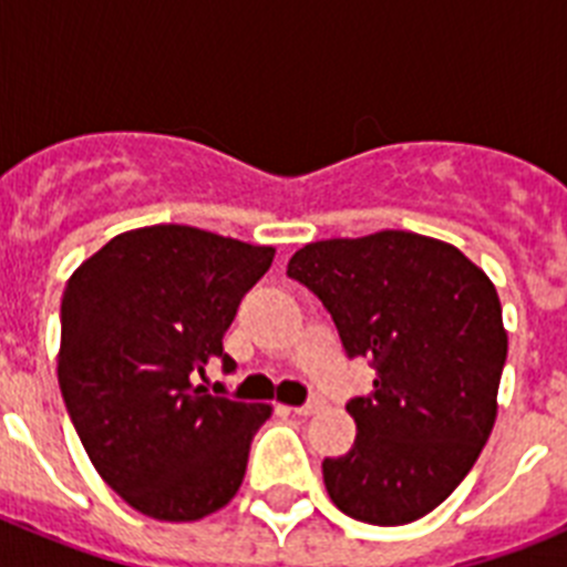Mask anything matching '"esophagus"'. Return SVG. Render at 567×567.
I'll use <instances>...</instances> for the list:
<instances>
[{
    "mask_svg": "<svg viewBox=\"0 0 567 567\" xmlns=\"http://www.w3.org/2000/svg\"><path fill=\"white\" fill-rule=\"evenodd\" d=\"M320 409H323V398H318V394H315L309 403L298 405V409H295V414H300V417H312V414H318Z\"/></svg>",
    "mask_w": 567,
    "mask_h": 567,
    "instance_id": "1",
    "label": "esophagus"
}]
</instances>
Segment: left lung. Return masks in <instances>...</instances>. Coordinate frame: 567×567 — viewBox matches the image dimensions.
<instances>
[{
    "label": "left lung",
    "instance_id": "1",
    "mask_svg": "<svg viewBox=\"0 0 567 567\" xmlns=\"http://www.w3.org/2000/svg\"><path fill=\"white\" fill-rule=\"evenodd\" d=\"M287 275L323 300L349 358L374 365V392L346 405L354 445L323 460L329 497L369 525L425 517L497 420L508 354L497 289L457 247L405 229L315 240Z\"/></svg>",
    "mask_w": 567,
    "mask_h": 567
}]
</instances>
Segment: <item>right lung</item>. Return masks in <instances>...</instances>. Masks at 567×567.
Wrapping results in <instances>:
<instances>
[{
  "instance_id": "1",
  "label": "right lung",
  "mask_w": 567,
  "mask_h": 567,
  "mask_svg": "<svg viewBox=\"0 0 567 567\" xmlns=\"http://www.w3.org/2000/svg\"><path fill=\"white\" fill-rule=\"evenodd\" d=\"M275 258L198 227L115 235L62 295L59 389L99 477L144 517L193 523L238 494L269 403L195 385L213 360L233 372L224 332Z\"/></svg>"
}]
</instances>
